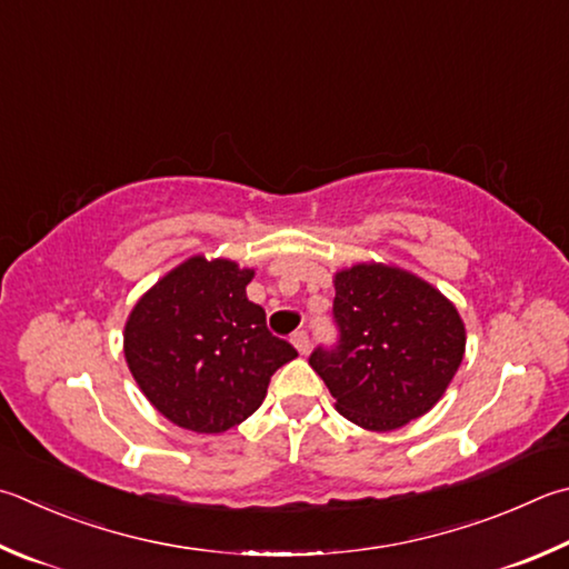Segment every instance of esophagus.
<instances>
[{
    "label": "esophagus",
    "instance_id": "1",
    "mask_svg": "<svg viewBox=\"0 0 569 569\" xmlns=\"http://www.w3.org/2000/svg\"><path fill=\"white\" fill-rule=\"evenodd\" d=\"M291 343L296 346L298 353L306 356V353H308V348H311V338H308L306 330H296V333L291 336Z\"/></svg>",
    "mask_w": 569,
    "mask_h": 569
}]
</instances>
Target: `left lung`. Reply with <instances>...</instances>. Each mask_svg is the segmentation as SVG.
Instances as JSON below:
<instances>
[{"label": "left lung", "mask_w": 569, "mask_h": 569, "mask_svg": "<svg viewBox=\"0 0 569 569\" xmlns=\"http://www.w3.org/2000/svg\"><path fill=\"white\" fill-rule=\"evenodd\" d=\"M338 346L308 363L336 410L376 432L402 428L436 406L465 356V323L438 288L402 268L356 263L333 278Z\"/></svg>", "instance_id": "1"}]
</instances>
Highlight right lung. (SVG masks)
<instances>
[{
  "label": "right lung",
  "mask_w": 569,
  "mask_h": 569,
  "mask_svg": "<svg viewBox=\"0 0 569 569\" xmlns=\"http://www.w3.org/2000/svg\"><path fill=\"white\" fill-rule=\"evenodd\" d=\"M253 268L191 256L143 293L123 356L143 396L173 426L226 432L258 410L271 376L298 353L246 298Z\"/></svg>",
  "instance_id": "1"
}]
</instances>
